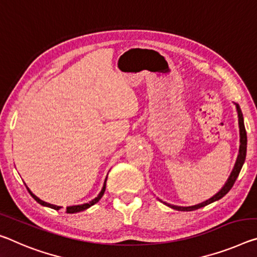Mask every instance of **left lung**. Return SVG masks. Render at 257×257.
I'll use <instances>...</instances> for the list:
<instances>
[{
  "label": "left lung",
  "instance_id": "1",
  "mask_svg": "<svg viewBox=\"0 0 257 257\" xmlns=\"http://www.w3.org/2000/svg\"><path fill=\"white\" fill-rule=\"evenodd\" d=\"M237 111H238V116H239V128H240L239 156H238V159H237V162H235V165H234V168H233V170H232V173L230 175L229 180H227V182L225 183V185H224L222 187V190L219 191L218 193L215 194L213 198H210V199H208V200H206V201H203L201 203H199V205L191 206V207H178V206H173V205H169V203L164 202L165 205L169 206L170 208H173V209L182 210V211L195 210V209L201 208V207H205L207 205H209V203L216 201V200H218V199L223 198L224 195H225L231 190V187L233 186L235 180H237L238 176H239L240 170H241V168H242V165H243V162H245V159H246V152H247V134H246L245 124H243L242 113H241V109H240V107H239V105H237Z\"/></svg>",
  "mask_w": 257,
  "mask_h": 257
}]
</instances>
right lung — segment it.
<instances>
[{"mask_svg":"<svg viewBox=\"0 0 257 257\" xmlns=\"http://www.w3.org/2000/svg\"><path fill=\"white\" fill-rule=\"evenodd\" d=\"M105 187H106V180H105L104 186H103V189H101L100 193L98 194V197L93 199V200H91L90 202H88V203H83V205H77V206H71V207H67V208H66V213H68V214L79 213V211L85 210L87 208H89V207H91L92 205H95V203H96V202H98V201L100 200V198L103 197V195H104ZM27 190H28V192H30V194L32 195V197H33V198L35 199V200L40 203V205H42V206H47V207H50V208L55 209V210H59L60 208H62V207H59V206H55V205H51V203H48V202H46V201H42V200H41V199H39L38 197H36V195H34L33 193H32L31 191H30V189H28V187H27Z\"/></svg>","mask_w":257,"mask_h":257,"instance_id":"1","label":"right lung"}]
</instances>
